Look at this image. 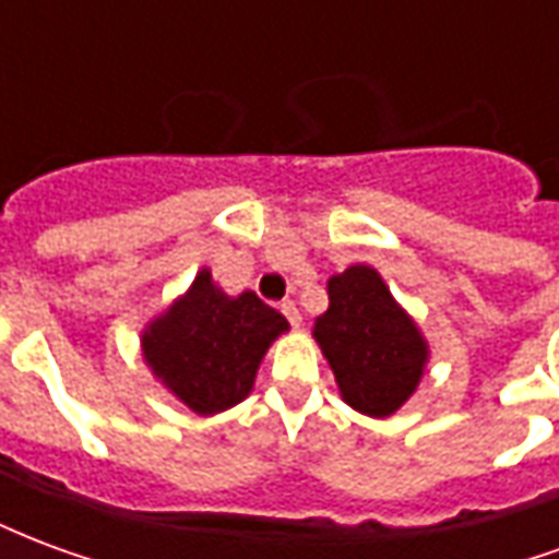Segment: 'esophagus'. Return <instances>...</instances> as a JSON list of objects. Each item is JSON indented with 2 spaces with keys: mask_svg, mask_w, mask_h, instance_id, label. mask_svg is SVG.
<instances>
[{
  "mask_svg": "<svg viewBox=\"0 0 559 559\" xmlns=\"http://www.w3.org/2000/svg\"><path fill=\"white\" fill-rule=\"evenodd\" d=\"M281 314L290 320L293 329H299V323H302V314H299V308H296V302H281Z\"/></svg>",
  "mask_w": 559,
  "mask_h": 559,
  "instance_id": "obj_1",
  "label": "esophagus"
}]
</instances>
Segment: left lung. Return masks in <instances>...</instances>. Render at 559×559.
I'll return each mask as SVG.
<instances>
[{"label":"left lung","mask_w":559,"mask_h":559,"mask_svg":"<svg viewBox=\"0 0 559 559\" xmlns=\"http://www.w3.org/2000/svg\"><path fill=\"white\" fill-rule=\"evenodd\" d=\"M329 308L314 320L344 404L371 419H389L419 389L431 347L411 311L392 296L383 275L353 263L326 284Z\"/></svg>","instance_id":"obj_1"}]
</instances>
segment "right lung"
Returning a JSON list of instances; mask_svg holds the SVG:
<instances>
[{"label": "right lung", "instance_id": "right-lung-1", "mask_svg": "<svg viewBox=\"0 0 559 559\" xmlns=\"http://www.w3.org/2000/svg\"><path fill=\"white\" fill-rule=\"evenodd\" d=\"M290 323L254 293H224L212 269H200L191 287L176 296L140 332L143 362L197 416L236 407L254 389L260 362Z\"/></svg>", "mask_w": 559, "mask_h": 559}]
</instances>
